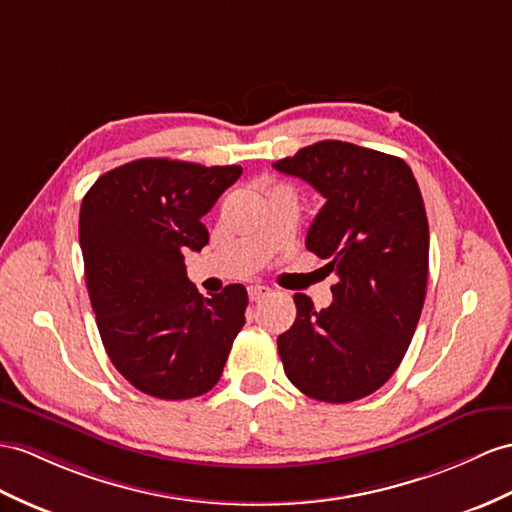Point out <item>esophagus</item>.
<instances>
[{"label": "esophagus", "instance_id": "1", "mask_svg": "<svg viewBox=\"0 0 512 512\" xmlns=\"http://www.w3.org/2000/svg\"><path fill=\"white\" fill-rule=\"evenodd\" d=\"M247 295H249V302H260V299L269 295V289H267V286L256 284V286H249Z\"/></svg>", "mask_w": 512, "mask_h": 512}]
</instances>
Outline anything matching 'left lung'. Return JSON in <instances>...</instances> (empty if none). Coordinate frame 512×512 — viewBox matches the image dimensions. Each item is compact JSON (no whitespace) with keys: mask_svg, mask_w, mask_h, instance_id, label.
Returning <instances> with one entry per match:
<instances>
[{"mask_svg":"<svg viewBox=\"0 0 512 512\" xmlns=\"http://www.w3.org/2000/svg\"><path fill=\"white\" fill-rule=\"evenodd\" d=\"M326 197L306 247L336 273L332 304L295 293L297 317L278 336L284 373L319 402L345 404L389 380L413 341L426 299L430 230L402 158L319 141L273 162Z\"/></svg>","mask_w":512,"mask_h":512,"instance_id":"obj_1","label":"left lung"}]
</instances>
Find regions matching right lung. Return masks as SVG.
Here are the masks:
<instances>
[{"mask_svg": "<svg viewBox=\"0 0 512 512\" xmlns=\"http://www.w3.org/2000/svg\"><path fill=\"white\" fill-rule=\"evenodd\" d=\"M241 173L141 158L104 173L82 199L80 247L99 336L121 376L158 400L213 389L245 323L243 284L202 297L184 267V254L208 243L202 217Z\"/></svg>", "mask_w": 512, "mask_h": 512, "instance_id": "right-lung-1", "label": "right lung"}]
</instances>
